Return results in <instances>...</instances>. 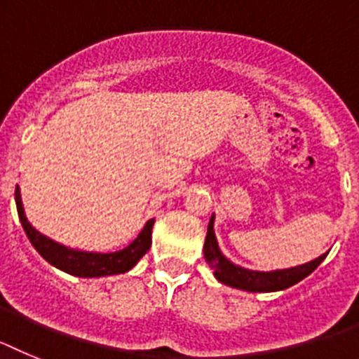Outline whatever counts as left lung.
I'll use <instances>...</instances> for the list:
<instances>
[{"label":"left lung","instance_id":"8db88e82","mask_svg":"<svg viewBox=\"0 0 359 359\" xmlns=\"http://www.w3.org/2000/svg\"><path fill=\"white\" fill-rule=\"evenodd\" d=\"M213 220L215 218L211 217L210 226H208V235H205L204 242V258L205 262L210 264L211 269H213L215 278H217L218 282L229 285V287L244 289V291L249 292L282 291V289L291 287V285L298 283L300 280H304L305 276H309V274L322 264L323 258L327 257L325 253L322 255V257H318L316 260L307 262L304 266H296L291 267V269L269 271V273L244 269V267L235 266L233 262H229L222 253H220L217 238H215Z\"/></svg>","mask_w":359,"mask_h":359}]
</instances>
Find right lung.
Segmentation results:
<instances>
[{
    "mask_svg": "<svg viewBox=\"0 0 359 359\" xmlns=\"http://www.w3.org/2000/svg\"><path fill=\"white\" fill-rule=\"evenodd\" d=\"M15 205H18L21 226H23L25 233H27L37 253L57 269L74 274V276H81V278H97V276L126 273L144 257L146 251L151 245V227L155 224L154 218L146 222L139 236L128 248L115 251V253H86V251L65 248L54 240L46 238L45 235H41L30 226L27 217H25L23 204H21L20 186H15Z\"/></svg>",
    "mask_w": 359,
    "mask_h": 359,
    "instance_id": "add662e5",
    "label": "right lung"
}]
</instances>
